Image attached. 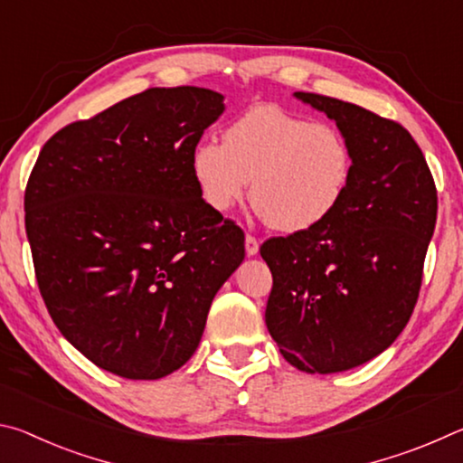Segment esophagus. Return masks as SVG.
I'll return each instance as SVG.
<instances>
[{"label": "esophagus", "instance_id": "34e87169", "mask_svg": "<svg viewBox=\"0 0 463 463\" xmlns=\"http://www.w3.org/2000/svg\"><path fill=\"white\" fill-rule=\"evenodd\" d=\"M245 250L249 257H255L257 253H260V241H257L255 237H250V234H247L245 237Z\"/></svg>", "mask_w": 463, "mask_h": 463}]
</instances>
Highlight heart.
<instances>
[{
  "instance_id": "heart-1",
  "label": "heart",
  "mask_w": 463,
  "mask_h": 463,
  "mask_svg": "<svg viewBox=\"0 0 463 463\" xmlns=\"http://www.w3.org/2000/svg\"><path fill=\"white\" fill-rule=\"evenodd\" d=\"M192 175L203 203L229 213L247 198L271 229H317L341 206L354 175V155L339 128L276 106H257L224 130L222 145L202 140Z\"/></svg>"
}]
</instances>
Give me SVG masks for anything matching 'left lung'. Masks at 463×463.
<instances>
[{"label": "left lung", "instance_id": "obj_1", "mask_svg": "<svg viewBox=\"0 0 463 463\" xmlns=\"http://www.w3.org/2000/svg\"><path fill=\"white\" fill-rule=\"evenodd\" d=\"M294 98L343 132L354 175L326 222L261 245L273 276L265 325L288 364L336 373L380 355L409 323L437 190L419 145L398 122L318 93Z\"/></svg>", "mask_w": 463, "mask_h": 463}]
</instances>
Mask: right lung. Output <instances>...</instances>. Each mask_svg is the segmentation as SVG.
Masks as SVG:
<instances>
[{"label":"right lung","mask_w":463,"mask_h":463,"mask_svg":"<svg viewBox=\"0 0 463 463\" xmlns=\"http://www.w3.org/2000/svg\"><path fill=\"white\" fill-rule=\"evenodd\" d=\"M224 112L213 90L151 88L46 140L26 234L49 315L77 351L159 380L198 349L245 234L203 203L192 151Z\"/></svg>","instance_id":"add662e5"}]
</instances>
